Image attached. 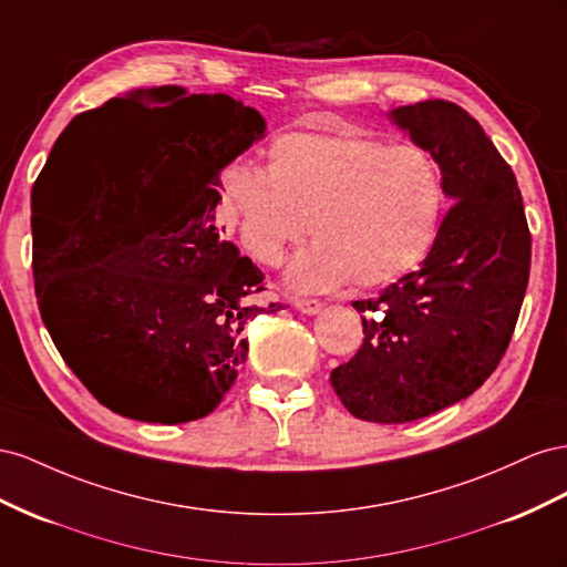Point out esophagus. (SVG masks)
<instances>
[{
  "label": "esophagus",
  "mask_w": 567,
  "mask_h": 567,
  "mask_svg": "<svg viewBox=\"0 0 567 567\" xmlns=\"http://www.w3.org/2000/svg\"><path fill=\"white\" fill-rule=\"evenodd\" d=\"M295 306L299 313H306V316H316L322 309V303L316 299H299V301H295Z\"/></svg>",
  "instance_id": "esophagus-1"
}]
</instances>
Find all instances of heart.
<instances>
[{"label": "heart", "mask_w": 567, "mask_h": 567, "mask_svg": "<svg viewBox=\"0 0 567 567\" xmlns=\"http://www.w3.org/2000/svg\"><path fill=\"white\" fill-rule=\"evenodd\" d=\"M223 212L258 264L278 266L309 233L316 245L287 270L299 292L344 282L380 287L425 261L440 235L444 177L417 144L339 127L285 133L266 171L233 166L223 175Z\"/></svg>", "instance_id": "b5f03b06"}]
</instances>
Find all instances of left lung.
I'll list each match as a JSON object with an SVG mask.
<instances>
[{
  "instance_id": "obj_1",
  "label": "left lung",
  "mask_w": 567,
  "mask_h": 567,
  "mask_svg": "<svg viewBox=\"0 0 567 567\" xmlns=\"http://www.w3.org/2000/svg\"><path fill=\"white\" fill-rule=\"evenodd\" d=\"M386 116L432 154L454 206L420 270L353 301L363 344L330 382L351 415L396 425L454 406L494 373L525 299L532 239L515 175L471 113L430 100Z\"/></svg>"
}]
</instances>
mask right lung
Returning a JSON list of instances; mask_svg holds the SVG:
<instances>
[{
  "label": "right lung",
  "mask_w": 567,
  "mask_h": 567,
  "mask_svg": "<svg viewBox=\"0 0 567 567\" xmlns=\"http://www.w3.org/2000/svg\"><path fill=\"white\" fill-rule=\"evenodd\" d=\"M266 118L228 94L166 85L75 116L42 173L69 202L32 258L63 361L113 413L177 425L212 413L247 361L264 272L216 225L220 171Z\"/></svg>",
  "instance_id": "1"
}]
</instances>
